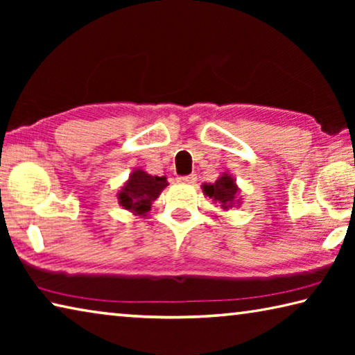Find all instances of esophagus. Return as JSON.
<instances>
[{
    "label": "esophagus",
    "instance_id": "34e87169",
    "mask_svg": "<svg viewBox=\"0 0 355 355\" xmlns=\"http://www.w3.org/2000/svg\"><path fill=\"white\" fill-rule=\"evenodd\" d=\"M177 182L178 183H196L197 177H196V173H191V175H186V177H178Z\"/></svg>",
    "mask_w": 355,
    "mask_h": 355
}]
</instances>
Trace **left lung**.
<instances>
[{
	"mask_svg": "<svg viewBox=\"0 0 355 355\" xmlns=\"http://www.w3.org/2000/svg\"><path fill=\"white\" fill-rule=\"evenodd\" d=\"M203 194L213 199L214 203H219V207L227 211L233 207L241 205V197H239V188L236 180L230 173L224 172L216 180L214 183H203L202 184Z\"/></svg>",
	"mask_w": 355,
	"mask_h": 355,
	"instance_id": "8db88e82",
	"label": "left lung"
}]
</instances>
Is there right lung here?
<instances>
[{
  "mask_svg": "<svg viewBox=\"0 0 355 355\" xmlns=\"http://www.w3.org/2000/svg\"><path fill=\"white\" fill-rule=\"evenodd\" d=\"M167 184L166 177H153L146 171L135 169L119 191V205L135 216H147Z\"/></svg>",
  "mask_w": 355,
  "mask_h": 355,
  "instance_id": "add662e5",
  "label": "right lung"
}]
</instances>
